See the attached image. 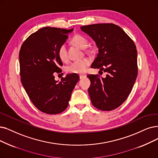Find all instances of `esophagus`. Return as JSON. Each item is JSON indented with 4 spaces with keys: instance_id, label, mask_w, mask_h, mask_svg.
Here are the masks:
<instances>
[{
    "instance_id": "1",
    "label": "esophagus",
    "mask_w": 158,
    "mask_h": 158,
    "mask_svg": "<svg viewBox=\"0 0 158 158\" xmlns=\"http://www.w3.org/2000/svg\"><path fill=\"white\" fill-rule=\"evenodd\" d=\"M85 77H86V75H85V74H80V80L83 79V78H85Z\"/></svg>"
}]
</instances>
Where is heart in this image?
<instances>
[{"instance_id":"1","label":"heart","mask_w":158,"mask_h":158,"mask_svg":"<svg viewBox=\"0 0 158 158\" xmlns=\"http://www.w3.org/2000/svg\"><path fill=\"white\" fill-rule=\"evenodd\" d=\"M72 43L74 45L81 49H85L88 46V41L83 35L79 34L75 35L72 39ZM58 55L62 61H66L68 58L67 50L65 45H62L58 50ZM90 64V61L84 59L79 61H76L67 67V71L71 73L83 74L84 73L88 66Z\"/></svg>"}]
</instances>
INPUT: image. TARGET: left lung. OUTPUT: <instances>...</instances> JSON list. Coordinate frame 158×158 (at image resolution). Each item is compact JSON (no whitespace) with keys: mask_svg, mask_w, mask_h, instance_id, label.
<instances>
[{"mask_svg":"<svg viewBox=\"0 0 158 158\" xmlns=\"http://www.w3.org/2000/svg\"><path fill=\"white\" fill-rule=\"evenodd\" d=\"M81 30L90 36L98 49L91 66L106 73V78L90 74L88 89L93 105L103 111L121 106L129 96L137 76V52L134 41L114 24H93Z\"/></svg>","mask_w":158,"mask_h":158,"instance_id":"8db88e82","label":"left lung"}]
</instances>
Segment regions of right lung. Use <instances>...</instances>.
<instances>
[{"instance_id": "add662e5", "label": "right lung", "mask_w": 158, "mask_h": 158, "mask_svg": "<svg viewBox=\"0 0 158 158\" xmlns=\"http://www.w3.org/2000/svg\"><path fill=\"white\" fill-rule=\"evenodd\" d=\"M73 28L44 27L31 34L19 52L21 83L36 108L47 114H58L68 106L71 93L80 78L68 74L60 81L55 80L62 62L60 47Z\"/></svg>"}]
</instances>
